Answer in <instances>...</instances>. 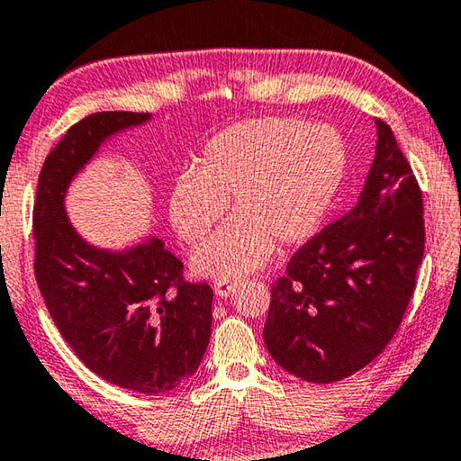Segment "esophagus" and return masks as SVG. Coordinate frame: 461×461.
I'll list each match as a JSON object with an SVG mask.
<instances>
[{
	"instance_id": "1",
	"label": "esophagus",
	"mask_w": 461,
	"mask_h": 461,
	"mask_svg": "<svg viewBox=\"0 0 461 461\" xmlns=\"http://www.w3.org/2000/svg\"><path fill=\"white\" fill-rule=\"evenodd\" d=\"M215 294L217 296H230V294H233V290L238 288V282H233V280H217L215 282Z\"/></svg>"
}]
</instances>
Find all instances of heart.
Listing matches in <instances>:
<instances>
[{
  "label": "heart",
  "instance_id": "b5f03b06",
  "mask_svg": "<svg viewBox=\"0 0 461 461\" xmlns=\"http://www.w3.org/2000/svg\"><path fill=\"white\" fill-rule=\"evenodd\" d=\"M347 160L339 129L288 116L244 121L212 138L194 173L179 175L168 194L173 228L190 244L206 236L230 200L233 217L194 250V274L231 280L263 267L276 242H307Z\"/></svg>",
  "mask_w": 461,
  "mask_h": 461
}]
</instances>
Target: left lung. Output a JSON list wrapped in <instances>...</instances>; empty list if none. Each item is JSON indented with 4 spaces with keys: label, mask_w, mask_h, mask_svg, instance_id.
I'll list each match as a JSON object with an SVG mask.
<instances>
[{
    "label": "left lung",
    "mask_w": 461,
    "mask_h": 461,
    "mask_svg": "<svg viewBox=\"0 0 461 461\" xmlns=\"http://www.w3.org/2000/svg\"><path fill=\"white\" fill-rule=\"evenodd\" d=\"M357 204L294 252L271 286L263 339L280 367L330 384L384 351L401 326L424 257V206L391 127Z\"/></svg>",
    "instance_id": "8db88e82"
}]
</instances>
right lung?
<instances>
[{"mask_svg":"<svg viewBox=\"0 0 461 461\" xmlns=\"http://www.w3.org/2000/svg\"><path fill=\"white\" fill-rule=\"evenodd\" d=\"M148 113H95L64 133L39 173L35 277L51 320L86 366L127 391H173L196 372L211 339L212 288L184 280V263L150 238L125 250L86 242L64 194L110 135Z\"/></svg>","mask_w":461,"mask_h":461,"instance_id":"right-lung-1","label":"right lung"}]
</instances>
